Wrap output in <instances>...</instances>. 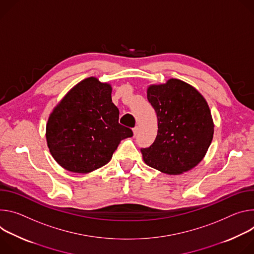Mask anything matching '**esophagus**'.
<instances>
[{"instance_id":"obj_1","label":"esophagus","mask_w":254,"mask_h":254,"mask_svg":"<svg viewBox=\"0 0 254 254\" xmlns=\"http://www.w3.org/2000/svg\"><path fill=\"white\" fill-rule=\"evenodd\" d=\"M138 130H139L138 126H136V127H134V128H133V134H134V136H136V135H137V133H138Z\"/></svg>"}]
</instances>
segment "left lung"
I'll list each match as a JSON object with an SVG mask.
<instances>
[{"label":"left lung","mask_w":254,"mask_h":254,"mask_svg":"<svg viewBox=\"0 0 254 254\" xmlns=\"http://www.w3.org/2000/svg\"><path fill=\"white\" fill-rule=\"evenodd\" d=\"M147 99L157 115L154 142L141 148L145 163L167 175L191 170L205 156L214 123L204 97L189 83L171 78L150 86Z\"/></svg>","instance_id":"1"}]
</instances>
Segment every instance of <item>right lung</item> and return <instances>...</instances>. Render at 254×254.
<instances>
[{"label":"right lung","mask_w":254,"mask_h":254,"mask_svg":"<svg viewBox=\"0 0 254 254\" xmlns=\"http://www.w3.org/2000/svg\"><path fill=\"white\" fill-rule=\"evenodd\" d=\"M112 88L89 77L78 82L50 114L46 140L53 158L65 170L87 174L107 164L122 139L133 136L119 124Z\"/></svg>","instance_id":"1"}]
</instances>
